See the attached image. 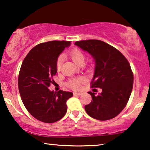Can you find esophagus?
Returning a JSON list of instances; mask_svg holds the SVG:
<instances>
[{
  "instance_id": "obj_1",
  "label": "esophagus",
  "mask_w": 150,
  "mask_h": 150,
  "mask_svg": "<svg viewBox=\"0 0 150 150\" xmlns=\"http://www.w3.org/2000/svg\"><path fill=\"white\" fill-rule=\"evenodd\" d=\"M82 95L81 92H74V96H81Z\"/></svg>"
}]
</instances>
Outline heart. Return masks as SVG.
Masks as SVG:
<instances>
[{
	"label": "heart",
	"instance_id": "1",
	"mask_svg": "<svg viewBox=\"0 0 150 150\" xmlns=\"http://www.w3.org/2000/svg\"><path fill=\"white\" fill-rule=\"evenodd\" d=\"M69 56L70 58L72 59V61L74 62L76 64L79 65L81 63H84L85 60V54L81 52L79 49L75 48L73 49L72 50L69 52ZM63 62V58L62 57H59L57 61V70H60L61 65H62ZM85 81V79L83 77H79L76 78V79H71L69 80L67 83V85L71 89L74 90H79L81 89V85Z\"/></svg>",
	"mask_w": 150,
	"mask_h": 150
}]
</instances>
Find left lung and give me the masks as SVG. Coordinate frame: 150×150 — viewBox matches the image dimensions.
Segmentation results:
<instances>
[{"mask_svg":"<svg viewBox=\"0 0 150 150\" xmlns=\"http://www.w3.org/2000/svg\"><path fill=\"white\" fill-rule=\"evenodd\" d=\"M75 45L87 51L95 60L91 87L102 93L91 96V103L85 109L90 117L100 121L115 117L128 103L133 87V73L126 57L113 46L98 40H83Z\"/></svg>","mask_w":150,"mask_h":150,"instance_id":"1","label":"left lung"}]
</instances>
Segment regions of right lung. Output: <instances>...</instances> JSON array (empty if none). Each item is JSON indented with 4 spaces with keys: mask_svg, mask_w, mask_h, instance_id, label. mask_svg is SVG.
<instances>
[{
    "mask_svg": "<svg viewBox=\"0 0 150 150\" xmlns=\"http://www.w3.org/2000/svg\"><path fill=\"white\" fill-rule=\"evenodd\" d=\"M69 41H50L37 45L22 63L18 76V89L22 101L33 117L44 123H54L67 112L69 91H51L48 87L56 74L57 61Z\"/></svg>",
    "mask_w": 150,
    "mask_h": 150,
    "instance_id": "add662e5",
    "label": "right lung"
}]
</instances>
